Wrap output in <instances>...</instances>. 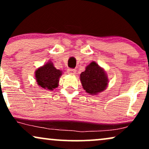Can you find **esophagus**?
I'll use <instances>...</instances> for the list:
<instances>
[{
	"instance_id": "esophagus-1",
	"label": "esophagus",
	"mask_w": 149,
	"mask_h": 149,
	"mask_svg": "<svg viewBox=\"0 0 149 149\" xmlns=\"http://www.w3.org/2000/svg\"><path fill=\"white\" fill-rule=\"evenodd\" d=\"M76 70L73 69H68V71H67V73L70 75H75V74H76Z\"/></svg>"
}]
</instances>
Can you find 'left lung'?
<instances>
[{"label": "left lung", "instance_id": "obj_1", "mask_svg": "<svg viewBox=\"0 0 149 149\" xmlns=\"http://www.w3.org/2000/svg\"><path fill=\"white\" fill-rule=\"evenodd\" d=\"M80 80L85 92L91 95H97L104 91L109 83L104 69L94 61L86 66L85 71L80 73Z\"/></svg>", "mask_w": 149, "mask_h": 149}]
</instances>
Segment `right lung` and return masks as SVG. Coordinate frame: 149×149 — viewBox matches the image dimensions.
Listing matches in <instances>:
<instances>
[{
  "label": "right lung",
  "mask_w": 149,
  "mask_h": 149,
  "mask_svg": "<svg viewBox=\"0 0 149 149\" xmlns=\"http://www.w3.org/2000/svg\"><path fill=\"white\" fill-rule=\"evenodd\" d=\"M62 71L57 69L50 61L36 69L35 78L37 84L44 90H53L59 85Z\"/></svg>",
  "instance_id": "obj_1"
}]
</instances>
